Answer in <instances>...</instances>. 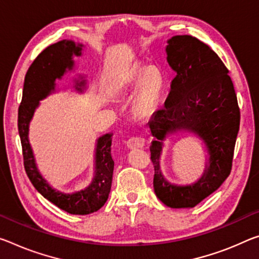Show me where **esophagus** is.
I'll use <instances>...</instances> for the list:
<instances>
[{"instance_id": "obj_1", "label": "esophagus", "mask_w": 259, "mask_h": 259, "mask_svg": "<svg viewBox=\"0 0 259 259\" xmlns=\"http://www.w3.org/2000/svg\"><path fill=\"white\" fill-rule=\"evenodd\" d=\"M145 145V138L142 137V136H135V137H131L128 142H126V146L129 147V149H141Z\"/></svg>"}]
</instances>
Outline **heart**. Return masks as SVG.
I'll return each mask as SVG.
<instances>
[{"instance_id": "heart-1", "label": "heart", "mask_w": 259, "mask_h": 259, "mask_svg": "<svg viewBox=\"0 0 259 259\" xmlns=\"http://www.w3.org/2000/svg\"><path fill=\"white\" fill-rule=\"evenodd\" d=\"M138 84V93L134 104V112L138 117H149L154 112L160 94L165 85L162 71L155 65L144 67L134 63L121 75V89H131Z\"/></svg>"}]
</instances>
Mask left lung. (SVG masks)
Segmentation results:
<instances>
[{"label": "left lung", "instance_id": "8db88e82", "mask_svg": "<svg viewBox=\"0 0 259 259\" xmlns=\"http://www.w3.org/2000/svg\"><path fill=\"white\" fill-rule=\"evenodd\" d=\"M167 42V61L176 76L165 107L157 110L149 123L155 137L150 147L154 167L153 188L167 206L194 207L231 174L240 129V108L228 69L206 44L191 35H175ZM180 130L202 138L210 154L202 178L184 187L170 185L159 170L162 141L167 133Z\"/></svg>", "mask_w": 259, "mask_h": 259}]
</instances>
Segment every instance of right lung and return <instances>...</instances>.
Returning a JSON list of instances; mask_svg holds the SVG:
<instances>
[{"mask_svg": "<svg viewBox=\"0 0 259 259\" xmlns=\"http://www.w3.org/2000/svg\"><path fill=\"white\" fill-rule=\"evenodd\" d=\"M80 52L81 45H76L71 40H62L48 46L36 56L24 80L23 98L18 108V133L23 149L24 168L33 187L61 210L71 214L84 215L98 211L108 199L114 170L113 134H106L97 141L93 181L84 190L75 194H63L49 186L35 166L33 152L28 143V124L39 106V100L54 91L55 79H60L67 68L69 70L72 69V55H80Z\"/></svg>", "mask_w": 259, "mask_h": 259, "instance_id": "1", "label": "right lung"}]
</instances>
